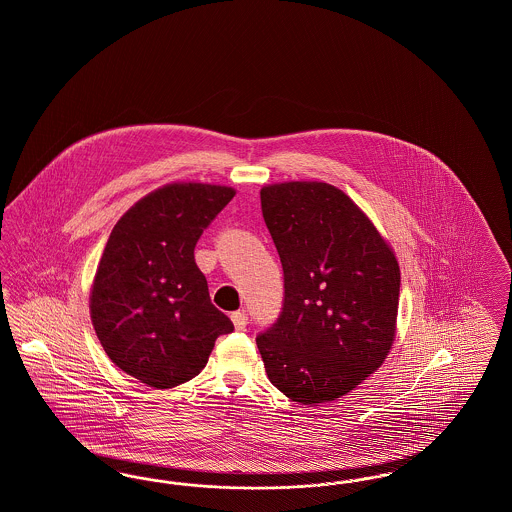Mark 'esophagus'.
<instances>
[{"label":"esophagus","mask_w":512,"mask_h":512,"mask_svg":"<svg viewBox=\"0 0 512 512\" xmlns=\"http://www.w3.org/2000/svg\"><path fill=\"white\" fill-rule=\"evenodd\" d=\"M232 322H234L236 330H245V326H247V315H245V311L232 313Z\"/></svg>","instance_id":"1"}]
</instances>
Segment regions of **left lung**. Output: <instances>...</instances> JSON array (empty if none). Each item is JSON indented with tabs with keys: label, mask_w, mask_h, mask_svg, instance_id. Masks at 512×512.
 I'll return each mask as SVG.
<instances>
[{
	"label": "left lung",
	"mask_w": 512,
	"mask_h": 512,
	"mask_svg": "<svg viewBox=\"0 0 512 512\" xmlns=\"http://www.w3.org/2000/svg\"><path fill=\"white\" fill-rule=\"evenodd\" d=\"M261 209L284 270L282 311L257 336L268 380L303 405L334 401L390 351L399 265L365 213L330 184L267 186Z\"/></svg>",
	"instance_id": "8db88e82"
}]
</instances>
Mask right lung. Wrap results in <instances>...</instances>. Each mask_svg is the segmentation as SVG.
I'll return each instance as SVG.
<instances>
[{"mask_svg": "<svg viewBox=\"0 0 512 512\" xmlns=\"http://www.w3.org/2000/svg\"><path fill=\"white\" fill-rule=\"evenodd\" d=\"M232 188L169 184L115 224L99 261L90 311L115 365L151 388L192 380L232 320L211 303L194 249Z\"/></svg>", "mask_w": 512, "mask_h": 512, "instance_id": "right-lung-1", "label": "right lung"}]
</instances>
